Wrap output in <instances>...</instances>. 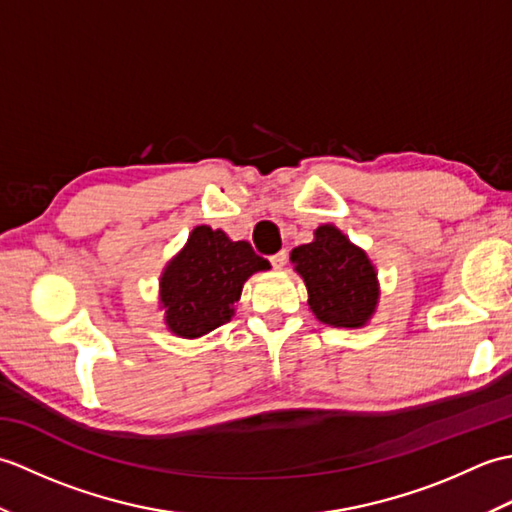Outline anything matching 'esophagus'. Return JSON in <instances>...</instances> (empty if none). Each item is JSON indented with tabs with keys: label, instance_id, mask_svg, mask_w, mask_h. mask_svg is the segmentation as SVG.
<instances>
[{
	"label": "esophagus",
	"instance_id": "esophagus-1",
	"mask_svg": "<svg viewBox=\"0 0 512 512\" xmlns=\"http://www.w3.org/2000/svg\"><path fill=\"white\" fill-rule=\"evenodd\" d=\"M286 259H288V253H286V250H279V253H277V255H273V257H270V264H273V268L281 270V268H284V266H286Z\"/></svg>",
	"mask_w": 512,
	"mask_h": 512
}]
</instances>
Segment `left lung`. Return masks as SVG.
<instances>
[{
  "mask_svg": "<svg viewBox=\"0 0 512 512\" xmlns=\"http://www.w3.org/2000/svg\"><path fill=\"white\" fill-rule=\"evenodd\" d=\"M290 262L308 288L314 317L332 328H365L380 299L378 273L361 246L341 228L321 224L310 244L292 248Z\"/></svg>",
  "mask_w": 512,
  "mask_h": 512,
  "instance_id": "obj_1",
  "label": "left lung"
}]
</instances>
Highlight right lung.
I'll list each match as a JSON object with an SVG mask.
<instances>
[{
    "label": "right lung",
    "mask_w": 512,
    "mask_h": 512,
    "mask_svg": "<svg viewBox=\"0 0 512 512\" xmlns=\"http://www.w3.org/2000/svg\"><path fill=\"white\" fill-rule=\"evenodd\" d=\"M270 270L244 239L233 242L222 228L195 226L162 268L158 303L165 325L180 339L200 336L231 321L242 288L255 273Z\"/></svg>",
    "instance_id": "right-lung-1"
}]
</instances>
